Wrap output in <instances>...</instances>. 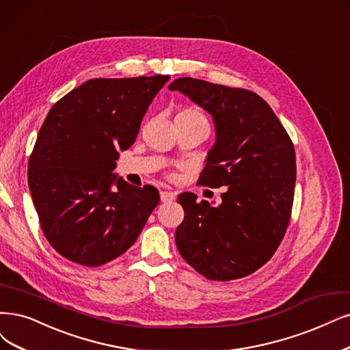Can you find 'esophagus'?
I'll use <instances>...</instances> for the list:
<instances>
[{"instance_id":"34e87169","label":"esophagus","mask_w":350,"mask_h":350,"mask_svg":"<svg viewBox=\"0 0 350 350\" xmlns=\"http://www.w3.org/2000/svg\"><path fill=\"white\" fill-rule=\"evenodd\" d=\"M160 198H161V202L170 203L176 199V193H173V191H160Z\"/></svg>"}]
</instances>
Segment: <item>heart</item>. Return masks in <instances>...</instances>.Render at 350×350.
<instances>
[{"label": "heart", "instance_id": "b5f03b06", "mask_svg": "<svg viewBox=\"0 0 350 350\" xmlns=\"http://www.w3.org/2000/svg\"><path fill=\"white\" fill-rule=\"evenodd\" d=\"M178 115L182 116H187V118H195V120H204V116L199 112V111H195V109H189V111H183L180 112Z\"/></svg>", "mask_w": 350, "mask_h": 350}]
</instances>
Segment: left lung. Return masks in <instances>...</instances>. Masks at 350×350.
I'll list each match as a JSON object with an SVG mask.
<instances>
[{
    "instance_id": "left-lung-1",
    "label": "left lung",
    "mask_w": 350,
    "mask_h": 350,
    "mask_svg": "<svg viewBox=\"0 0 350 350\" xmlns=\"http://www.w3.org/2000/svg\"><path fill=\"white\" fill-rule=\"evenodd\" d=\"M208 111L216 141L199 183L228 186L222 203L182 193L176 229L185 261L209 280L247 277L277 251L286 234L295 186L294 146L268 103L247 89L178 77L168 86Z\"/></svg>"
}]
</instances>
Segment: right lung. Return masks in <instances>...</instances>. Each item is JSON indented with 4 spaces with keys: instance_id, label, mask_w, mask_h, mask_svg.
<instances>
[{
    "instance_id": "1",
    "label": "right lung",
    "mask_w": 350,
    "mask_h": 350,
    "mask_svg": "<svg viewBox=\"0 0 350 350\" xmlns=\"http://www.w3.org/2000/svg\"><path fill=\"white\" fill-rule=\"evenodd\" d=\"M168 79L96 77L49 111L30 155L29 187L44 237L69 261L99 267L115 260L159 204L157 189L135 187L112 172Z\"/></svg>"
}]
</instances>
